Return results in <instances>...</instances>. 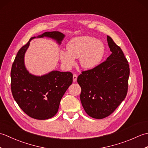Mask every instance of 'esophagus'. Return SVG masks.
I'll return each mask as SVG.
<instances>
[{"mask_svg":"<svg viewBox=\"0 0 148 148\" xmlns=\"http://www.w3.org/2000/svg\"><path fill=\"white\" fill-rule=\"evenodd\" d=\"M77 78V76L76 74H74L73 75V82H76Z\"/></svg>","mask_w":148,"mask_h":148,"instance_id":"esophagus-1","label":"esophagus"}]
</instances>
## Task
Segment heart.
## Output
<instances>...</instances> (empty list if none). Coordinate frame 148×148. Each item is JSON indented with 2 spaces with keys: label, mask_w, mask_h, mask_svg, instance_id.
<instances>
[{
  "label": "heart",
  "mask_w": 148,
  "mask_h": 148,
  "mask_svg": "<svg viewBox=\"0 0 148 148\" xmlns=\"http://www.w3.org/2000/svg\"><path fill=\"white\" fill-rule=\"evenodd\" d=\"M67 51H60V58L66 68L75 64V58H79L81 67L92 69L99 65L103 57L105 46L101 40L90 36L72 38L67 45Z\"/></svg>",
  "instance_id": "heart-1"
}]
</instances>
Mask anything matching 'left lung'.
Listing matches in <instances>:
<instances>
[{
  "label": "left lung",
  "instance_id": "obj_1",
  "mask_svg": "<svg viewBox=\"0 0 148 148\" xmlns=\"http://www.w3.org/2000/svg\"><path fill=\"white\" fill-rule=\"evenodd\" d=\"M107 40L111 55L96 67L83 71L77 77L80 99L92 118L102 119L115 111L126 97L130 68L119 47L111 37Z\"/></svg>",
  "mask_w": 148,
  "mask_h": 148
}]
</instances>
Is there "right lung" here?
<instances>
[{
  "instance_id": "1",
  "label": "right lung",
  "mask_w": 148,
  "mask_h": 148,
  "mask_svg": "<svg viewBox=\"0 0 148 148\" xmlns=\"http://www.w3.org/2000/svg\"><path fill=\"white\" fill-rule=\"evenodd\" d=\"M44 37L51 38L60 45L65 35L54 31L31 37L18 51L11 71V92L14 99L25 113L36 119L51 118L57 113L60 100L72 83L73 76L70 72L58 71L39 76L27 71L24 58L30 42L36 37Z\"/></svg>"
}]
</instances>
